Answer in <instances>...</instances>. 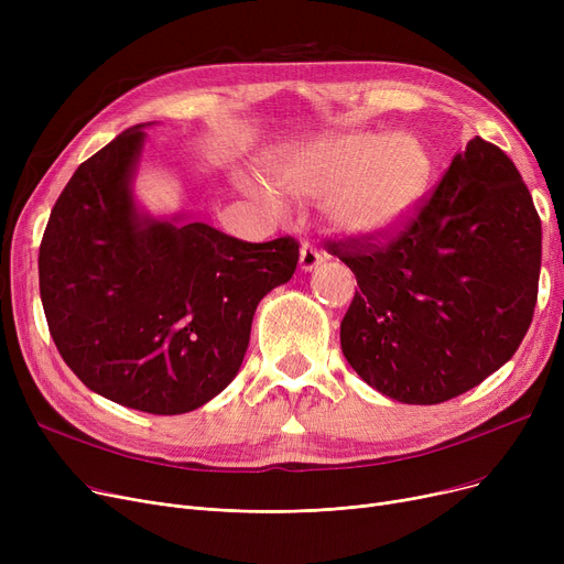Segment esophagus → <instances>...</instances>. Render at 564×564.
Listing matches in <instances>:
<instances>
[{
    "label": "esophagus",
    "instance_id": "esophagus-1",
    "mask_svg": "<svg viewBox=\"0 0 564 564\" xmlns=\"http://www.w3.org/2000/svg\"><path fill=\"white\" fill-rule=\"evenodd\" d=\"M319 264H322V256H319L313 247L304 245V247H302V251H300V270L306 274V272L317 270Z\"/></svg>",
    "mask_w": 564,
    "mask_h": 564
}]
</instances>
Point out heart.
<instances>
[{
    "mask_svg": "<svg viewBox=\"0 0 564 564\" xmlns=\"http://www.w3.org/2000/svg\"><path fill=\"white\" fill-rule=\"evenodd\" d=\"M272 181L294 198H322V217L347 242L375 245L400 235L427 198L436 160L413 132L349 130L290 145L270 162ZM245 192L270 213L276 194L242 181Z\"/></svg>",
    "mask_w": 564,
    "mask_h": 564,
    "instance_id": "1",
    "label": "heart"
}]
</instances>
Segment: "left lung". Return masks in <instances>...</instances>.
Instances as JSON below:
<instances>
[{"mask_svg":"<svg viewBox=\"0 0 564 564\" xmlns=\"http://www.w3.org/2000/svg\"><path fill=\"white\" fill-rule=\"evenodd\" d=\"M329 249L361 288L340 322L345 359L404 404L478 387L514 357L535 313L542 221L512 160L480 137L387 247Z\"/></svg>","mask_w":564,"mask_h":564,"instance_id":"left-lung-1","label":"left lung"}]
</instances>
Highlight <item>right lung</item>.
Listing matches in <instances>:
<instances>
[{
    "mask_svg": "<svg viewBox=\"0 0 564 564\" xmlns=\"http://www.w3.org/2000/svg\"><path fill=\"white\" fill-rule=\"evenodd\" d=\"M77 166L39 253L52 340L94 393L175 416L240 372L253 313L300 260L292 237L251 245L185 215L153 217L134 181L145 128Z\"/></svg>",
    "mask_w": 564,
    "mask_h": 564,
    "instance_id": "1",
    "label": "right lung"
}]
</instances>
